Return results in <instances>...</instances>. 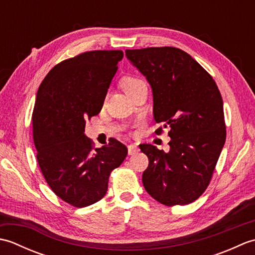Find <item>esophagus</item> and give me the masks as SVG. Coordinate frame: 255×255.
<instances>
[{"mask_svg":"<svg viewBox=\"0 0 255 255\" xmlns=\"http://www.w3.org/2000/svg\"><path fill=\"white\" fill-rule=\"evenodd\" d=\"M138 151H139V148H138L137 144L132 143V144H129V145H128V154H129V155L137 153Z\"/></svg>","mask_w":255,"mask_h":255,"instance_id":"34e87169","label":"esophagus"}]
</instances>
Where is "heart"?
Listing matches in <instances>:
<instances>
[{
    "label": "heart",
    "instance_id": "b5f03b06",
    "mask_svg": "<svg viewBox=\"0 0 255 255\" xmlns=\"http://www.w3.org/2000/svg\"><path fill=\"white\" fill-rule=\"evenodd\" d=\"M141 84H144L143 81L141 79L136 78V77H126V78H124L122 81V86L126 93L138 88V86Z\"/></svg>",
    "mask_w": 255,
    "mask_h": 255
}]
</instances>
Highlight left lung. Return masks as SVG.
<instances>
[{
    "label": "left lung",
    "instance_id": "1",
    "mask_svg": "<svg viewBox=\"0 0 255 255\" xmlns=\"http://www.w3.org/2000/svg\"><path fill=\"white\" fill-rule=\"evenodd\" d=\"M126 56L152 88L154 121L163 125L155 133L170 128L167 152L139 145L149 159L143 186L165 206L191 204L208 187L226 141L218 86L196 60L175 47L127 49Z\"/></svg>",
    "mask_w": 255,
    "mask_h": 255
}]
</instances>
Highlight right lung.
Masks as SVG:
<instances>
[{"label":"right lung","instance_id":"1","mask_svg":"<svg viewBox=\"0 0 255 255\" xmlns=\"http://www.w3.org/2000/svg\"><path fill=\"white\" fill-rule=\"evenodd\" d=\"M123 57L122 50H92L66 59L37 92L31 121L38 164L52 192L74 207L105 196L112 171L128 152L114 138L95 148L84 134L86 119L101 112Z\"/></svg>","mask_w":255,"mask_h":255}]
</instances>
